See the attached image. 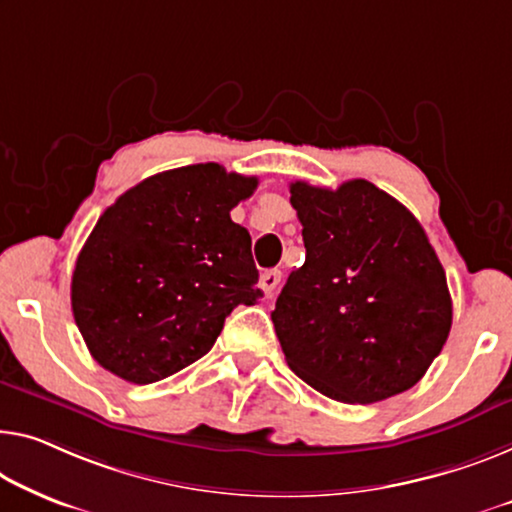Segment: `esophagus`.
Listing matches in <instances>:
<instances>
[{"label":"esophagus","instance_id":"1","mask_svg":"<svg viewBox=\"0 0 512 512\" xmlns=\"http://www.w3.org/2000/svg\"><path fill=\"white\" fill-rule=\"evenodd\" d=\"M280 278H282V273L278 269H271V271L262 273V278H259V285H262L266 299H271V296L276 294V289L280 285Z\"/></svg>","mask_w":512,"mask_h":512}]
</instances>
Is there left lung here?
<instances>
[{
  "label": "left lung",
  "instance_id": "8db88e82",
  "mask_svg": "<svg viewBox=\"0 0 512 512\" xmlns=\"http://www.w3.org/2000/svg\"><path fill=\"white\" fill-rule=\"evenodd\" d=\"M305 264L271 312L287 365L326 398L370 404L404 393L446 345L453 303L421 223L365 179L289 186Z\"/></svg>",
  "mask_w": 512,
  "mask_h": 512
}]
</instances>
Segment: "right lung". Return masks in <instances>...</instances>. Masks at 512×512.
I'll use <instances>...</instances> for the list:
<instances>
[{
  "label": "right lung",
  "mask_w": 512,
  "mask_h": 512,
  "mask_svg": "<svg viewBox=\"0 0 512 512\" xmlns=\"http://www.w3.org/2000/svg\"><path fill=\"white\" fill-rule=\"evenodd\" d=\"M257 179L218 163L154 174L103 211L71 280L91 356L131 384H154L213 347L236 305L262 299L246 227L230 211Z\"/></svg>",
  "instance_id": "add662e5"
}]
</instances>
